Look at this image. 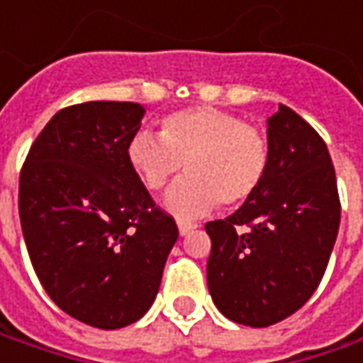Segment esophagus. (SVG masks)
<instances>
[{
	"instance_id": "1",
	"label": "esophagus",
	"mask_w": 363,
	"mask_h": 363,
	"mask_svg": "<svg viewBox=\"0 0 363 363\" xmlns=\"http://www.w3.org/2000/svg\"><path fill=\"white\" fill-rule=\"evenodd\" d=\"M196 226H198V224H194V222H189V220H182V218L177 220V228H179V234H182V236L189 234Z\"/></svg>"
}]
</instances>
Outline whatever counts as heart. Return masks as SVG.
<instances>
[{
    "label": "heart",
    "mask_w": 363,
    "mask_h": 363,
    "mask_svg": "<svg viewBox=\"0 0 363 363\" xmlns=\"http://www.w3.org/2000/svg\"><path fill=\"white\" fill-rule=\"evenodd\" d=\"M127 157L147 189H163L182 167L188 175L167 194L165 206L200 216L218 202L236 208L250 200L269 169V143L257 127L214 106H191L163 117L160 135L139 131Z\"/></svg>",
    "instance_id": "obj_1"
}]
</instances>
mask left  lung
<instances>
[{"instance_id":"obj_1","label":"left lung","mask_w":363,"mask_h":363,"mask_svg":"<svg viewBox=\"0 0 363 363\" xmlns=\"http://www.w3.org/2000/svg\"><path fill=\"white\" fill-rule=\"evenodd\" d=\"M269 169L257 194L206 224L208 289L234 323L269 328L319 286L340 230L335 169L319 133L289 106L267 121Z\"/></svg>"}]
</instances>
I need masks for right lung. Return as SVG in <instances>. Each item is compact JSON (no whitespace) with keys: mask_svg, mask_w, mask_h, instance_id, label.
I'll list each match as a JSON object with an SVG mask.
<instances>
[{"mask_svg":"<svg viewBox=\"0 0 363 363\" xmlns=\"http://www.w3.org/2000/svg\"><path fill=\"white\" fill-rule=\"evenodd\" d=\"M145 108L92 101L58 111L20 174V222L35 274L64 313L99 329L139 321L177 240L127 149Z\"/></svg>","mask_w":363,"mask_h":363,"instance_id":"right-lung-1","label":"right lung"}]
</instances>
